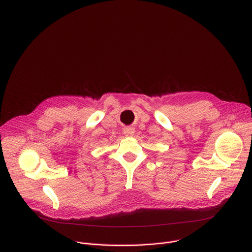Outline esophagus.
Instances as JSON below:
<instances>
[{"mask_svg":"<svg viewBox=\"0 0 252 252\" xmlns=\"http://www.w3.org/2000/svg\"><path fill=\"white\" fill-rule=\"evenodd\" d=\"M134 128H132V127H126V128H124V130H123V133H124V135L126 136V137H131V136H133V134H134Z\"/></svg>","mask_w":252,"mask_h":252,"instance_id":"obj_1","label":"esophagus"}]
</instances>
